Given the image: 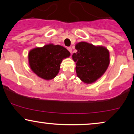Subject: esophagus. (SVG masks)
<instances>
[{
    "instance_id": "1",
    "label": "esophagus",
    "mask_w": 134,
    "mask_h": 134,
    "mask_svg": "<svg viewBox=\"0 0 134 134\" xmlns=\"http://www.w3.org/2000/svg\"><path fill=\"white\" fill-rule=\"evenodd\" d=\"M67 49H68V50L69 51V52H70L71 53H72V48H71V47H68Z\"/></svg>"
}]
</instances>
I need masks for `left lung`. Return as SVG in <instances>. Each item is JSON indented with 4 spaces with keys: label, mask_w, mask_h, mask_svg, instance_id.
I'll list each match as a JSON object with an SVG mask.
<instances>
[{
    "label": "left lung",
    "mask_w": 134,
    "mask_h": 134,
    "mask_svg": "<svg viewBox=\"0 0 134 134\" xmlns=\"http://www.w3.org/2000/svg\"><path fill=\"white\" fill-rule=\"evenodd\" d=\"M76 53L72 55L76 62L77 76L83 83H94L102 77L110 64L109 51L102 46H94L87 42L76 44Z\"/></svg>",
    "instance_id": "obj_1"
}]
</instances>
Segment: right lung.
I'll list each match as a JSON object with an SVG mask.
<instances>
[{
	"instance_id": "right-lung-1",
	"label": "right lung",
	"mask_w": 134,
	"mask_h": 134,
	"mask_svg": "<svg viewBox=\"0 0 134 134\" xmlns=\"http://www.w3.org/2000/svg\"><path fill=\"white\" fill-rule=\"evenodd\" d=\"M70 52L60 45L48 44L29 51V65L31 70L43 79L49 80L59 72L60 64L70 56Z\"/></svg>"
}]
</instances>
